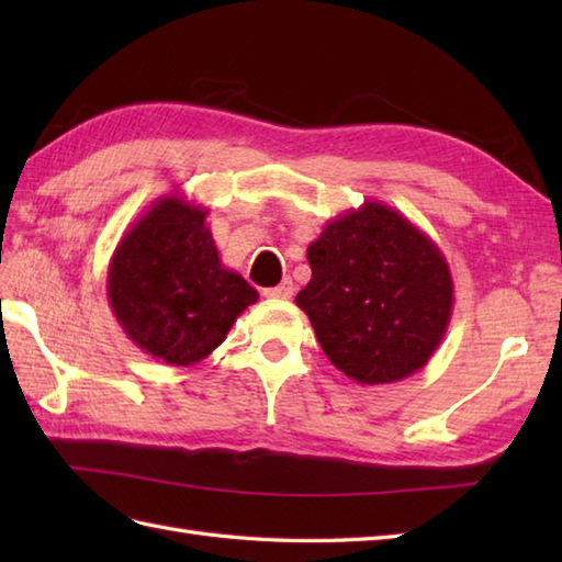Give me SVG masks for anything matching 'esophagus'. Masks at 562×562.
I'll list each match as a JSON object with an SVG mask.
<instances>
[{
  "label": "esophagus",
  "instance_id": "1",
  "mask_svg": "<svg viewBox=\"0 0 562 562\" xmlns=\"http://www.w3.org/2000/svg\"><path fill=\"white\" fill-rule=\"evenodd\" d=\"M292 294H294V282L290 278L282 280L278 288L262 290V296H268V300H290Z\"/></svg>",
  "mask_w": 562,
  "mask_h": 562
}]
</instances>
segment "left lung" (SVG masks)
<instances>
[{
	"label": "left lung",
	"mask_w": 562,
	"mask_h": 562,
	"mask_svg": "<svg viewBox=\"0 0 562 562\" xmlns=\"http://www.w3.org/2000/svg\"><path fill=\"white\" fill-rule=\"evenodd\" d=\"M312 280L296 306L328 360L357 384H393L423 369L453 308L445 254L401 212L367 200L330 220L306 248Z\"/></svg>",
	"instance_id": "8db88e82"
}]
</instances>
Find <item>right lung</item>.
Here are the masks:
<instances>
[{"mask_svg": "<svg viewBox=\"0 0 562 562\" xmlns=\"http://www.w3.org/2000/svg\"><path fill=\"white\" fill-rule=\"evenodd\" d=\"M207 210L164 195L130 226L109 266V302L125 336L171 367L220 348L258 292L224 268Z\"/></svg>", "mask_w": 562, "mask_h": 562, "instance_id": "1", "label": "right lung"}]
</instances>
